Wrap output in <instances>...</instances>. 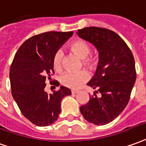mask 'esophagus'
Listing matches in <instances>:
<instances>
[{
  "instance_id": "34e87169",
  "label": "esophagus",
  "mask_w": 146,
  "mask_h": 146,
  "mask_svg": "<svg viewBox=\"0 0 146 146\" xmlns=\"http://www.w3.org/2000/svg\"><path fill=\"white\" fill-rule=\"evenodd\" d=\"M79 91L78 90H75V89H73V90H71V92H72V94H76V93H77Z\"/></svg>"
}]
</instances>
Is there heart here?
I'll list each match as a JSON object with an SVG mask.
<instances>
[{
  "label": "heart",
  "mask_w": 146,
  "mask_h": 146,
  "mask_svg": "<svg viewBox=\"0 0 146 146\" xmlns=\"http://www.w3.org/2000/svg\"><path fill=\"white\" fill-rule=\"evenodd\" d=\"M70 51L82 59V65L84 67L90 70H94L98 65L97 56L90 54L91 48L89 44L83 39H76L69 46ZM64 54L62 50L55 52L53 57V66L56 71H61L62 69V62ZM89 74L85 70H81L78 73L66 72L60 76V81L62 84L70 88H77L89 79Z\"/></svg>",
  "instance_id": "heart-1"
}]
</instances>
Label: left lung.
<instances>
[{"mask_svg": "<svg viewBox=\"0 0 146 146\" xmlns=\"http://www.w3.org/2000/svg\"><path fill=\"white\" fill-rule=\"evenodd\" d=\"M77 35L94 45L100 55L96 74L88 85L100 96H90L80 113L89 123L105 125L117 118L130 100L136 80L133 54L123 38L109 29L84 27Z\"/></svg>", "mask_w": 146, "mask_h": 146, "instance_id": "obj_1", "label": "left lung"}]
</instances>
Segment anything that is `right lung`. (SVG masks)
Here are the masks:
<instances>
[{"instance_id":"1","label":"right lung","mask_w":146,"mask_h":146,"mask_svg":"<svg viewBox=\"0 0 146 146\" xmlns=\"http://www.w3.org/2000/svg\"><path fill=\"white\" fill-rule=\"evenodd\" d=\"M73 34V31H49L34 35L20 46L13 58L9 72L13 97L23 115L36 126L55 123L62 100L71 95L70 88L64 86L53 94H48L44 88L46 81L51 80L54 73V54ZM54 83L59 84L57 80Z\"/></svg>"}]
</instances>
